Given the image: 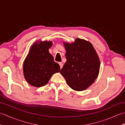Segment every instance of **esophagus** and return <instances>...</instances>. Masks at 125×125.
Returning a JSON list of instances; mask_svg holds the SVG:
<instances>
[{
	"instance_id": "esophagus-1",
	"label": "esophagus",
	"mask_w": 125,
	"mask_h": 125,
	"mask_svg": "<svg viewBox=\"0 0 125 125\" xmlns=\"http://www.w3.org/2000/svg\"><path fill=\"white\" fill-rule=\"evenodd\" d=\"M58 64H59V65L60 66V68L61 69L63 67V63L62 62H59V63H58Z\"/></svg>"
}]
</instances>
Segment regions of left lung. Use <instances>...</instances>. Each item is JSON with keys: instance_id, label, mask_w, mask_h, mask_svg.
I'll return each instance as SVG.
<instances>
[{"instance_id": "1", "label": "left lung", "mask_w": 125, "mask_h": 125, "mask_svg": "<svg viewBox=\"0 0 125 125\" xmlns=\"http://www.w3.org/2000/svg\"><path fill=\"white\" fill-rule=\"evenodd\" d=\"M65 63L60 73L71 89L81 91L94 83L99 72V57L90 42L77 38L72 43L63 42Z\"/></svg>"}]
</instances>
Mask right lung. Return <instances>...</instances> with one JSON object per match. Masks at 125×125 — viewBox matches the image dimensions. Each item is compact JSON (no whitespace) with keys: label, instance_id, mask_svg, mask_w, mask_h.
I'll return each mask as SVG.
<instances>
[{"label":"right lung","instance_id":"add662e5","mask_svg":"<svg viewBox=\"0 0 125 125\" xmlns=\"http://www.w3.org/2000/svg\"><path fill=\"white\" fill-rule=\"evenodd\" d=\"M52 44V41H39L31 47L23 62V71L26 81L31 85L44 86L53 74L60 72L59 64L49 52Z\"/></svg>","mask_w":125,"mask_h":125}]
</instances>
